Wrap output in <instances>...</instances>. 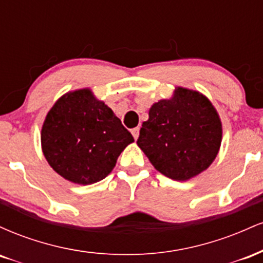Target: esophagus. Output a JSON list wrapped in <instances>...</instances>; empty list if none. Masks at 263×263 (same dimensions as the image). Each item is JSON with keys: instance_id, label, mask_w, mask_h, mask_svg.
Returning <instances> with one entry per match:
<instances>
[{"instance_id": "34e87169", "label": "esophagus", "mask_w": 263, "mask_h": 263, "mask_svg": "<svg viewBox=\"0 0 263 263\" xmlns=\"http://www.w3.org/2000/svg\"><path fill=\"white\" fill-rule=\"evenodd\" d=\"M131 134H132V136H134L135 140H137L138 136H140V127H135V128H132Z\"/></svg>"}]
</instances>
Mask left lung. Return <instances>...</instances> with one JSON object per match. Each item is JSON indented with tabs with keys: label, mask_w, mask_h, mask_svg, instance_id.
<instances>
[{
	"label": "left lung",
	"mask_w": 263,
	"mask_h": 263,
	"mask_svg": "<svg viewBox=\"0 0 263 263\" xmlns=\"http://www.w3.org/2000/svg\"><path fill=\"white\" fill-rule=\"evenodd\" d=\"M221 140V120L209 99L177 86L171 99L151 106L137 144L159 173L185 182L210 167Z\"/></svg>",
	"instance_id": "1"
}]
</instances>
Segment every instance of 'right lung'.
Returning <instances> with one entry per match:
<instances>
[{"label": "right lung", "instance_id": "obj_1", "mask_svg": "<svg viewBox=\"0 0 263 263\" xmlns=\"http://www.w3.org/2000/svg\"><path fill=\"white\" fill-rule=\"evenodd\" d=\"M134 141L121 120L89 87L60 96L41 132L42 151L50 167L80 185L106 178Z\"/></svg>", "mask_w": 263, "mask_h": 263}]
</instances>
